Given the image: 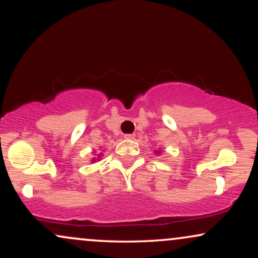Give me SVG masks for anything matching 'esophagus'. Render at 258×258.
I'll use <instances>...</instances> for the list:
<instances>
[{
    "label": "esophagus",
    "instance_id": "esophagus-1",
    "mask_svg": "<svg viewBox=\"0 0 258 258\" xmlns=\"http://www.w3.org/2000/svg\"><path fill=\"white\" fill-rule=\"evenodd\" d=\"M135 137V135H125V139H133Z\"/></svg>",
    "mask_w": 258,
    "mask_h": 258
}]
</instances>
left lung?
<instances>
[{
  "label": "left lung",
  "mask_w": 258,
  "mask_h": 258,
  "mask_svg": "<svg viewBox=\"0 0 258 258\" xmlns=\"http://www.w3.org/2000/svg\"><path fill=\"white\" fill-rule=\"evenodd\" d=\"M155 154H161V150H155V152H154Z\"/></svg>",
  "instance_id": "1"
}]
</instances>
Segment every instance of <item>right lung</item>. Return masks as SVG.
I'll return each instance as SVG.
<instances>
[{
	"label": "right lung",
	"instance_id": "1",
	"mask_svg": "<svg viewBox=\"0 0 258 258\" xmlns=\"http://www.w3.org/2000/svg\"><path fill=\"white\" fill-rule=\"evenodd\" d=\"M100 156H102V154H98V156H97V158H93L91 160V162H94V161H97V160H99L100 159Z\"/></svg>",
	"mask_w": 258,
	"mask_h": 258
}]
</instances>
